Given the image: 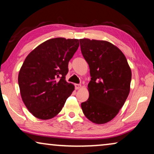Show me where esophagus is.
Listing matches in <instances>:
<instances>
[{
	"label": "esophagus",
	"mask_w": 154,
	"mask_h": 154,
	"mask_svg": "<svg viewBox=\"0 0 154 154\" xmlns=\"http://www.w3.org/2000/svg\"><path fill=\"white\" fill-rule=\"evenodd\" d=\"M81 88V84H75V90H79Z\"/></svg>",
	"instance_id": "34e87169"
}]
</instances>
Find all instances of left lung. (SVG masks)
Segmentation results:
<instances>
[{"instance_id": "8db88e82", "label": "left lung", "mask_w": 154, "mask_h": 154, "mask_svg": "<svg viewBox=\"0 0 154 154\" xmlns=\"http://www.w3.org/2000/svg\"><path fill=\"white\" fill-rule=\"evenodd\" d=\"M83 57L90 67L89 98L81 103L84 115L104 124L119 112L130 92L132 73L123 52L105 41L80 39Z\"/></svg>"}]
</instances>
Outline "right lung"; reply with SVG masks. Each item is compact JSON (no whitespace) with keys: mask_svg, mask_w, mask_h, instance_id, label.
Segmentation results:
<instances>
[{"mask_svg":"<svg viewBox=\"0 0 154 154\" xmlns=\"http://www.w3.org/2000/svg\"><path fill=\"white\" fill-rule=\"evenodd\" d=\"M79 46L78 39L51 38L25 59L19 73V87L25 106L35 117H54L72 93L74 86L66 81V75Z\"/></svg>","mask_w":154,"mask_h":154,"instance_id":"1","label":"right lung"}]
</instances>
